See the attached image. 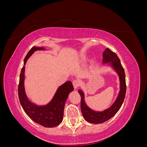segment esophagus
I'll return each instance as SVG.
<instances>
[{
  "instance_id": "esophagus-1",
  "label": "esophagus",
  "mask_w": 147,
  "mask_h": 147,
  "mask_svg": "<svg viewBox=\"0 0 147 147\" xmlns=\"http://www.w3.org/2000/svg\"><path fill=\"white\" fill-rule=\"evenodd\" d=\"M72 84H73V86L74 87V88L77 89L80 85V81L78 80L75 79L72 81Z\"/></svg>"
}]
</instances>
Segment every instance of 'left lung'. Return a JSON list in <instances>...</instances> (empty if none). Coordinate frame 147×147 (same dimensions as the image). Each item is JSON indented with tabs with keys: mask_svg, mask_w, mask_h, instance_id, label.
Masks as SVG:
<instances>
[{
	"mask_svg": "<svg viewBox=\"0 0 147 147\" xmlns=\"http://www.w3.org/2000/svg\"><path fill=\"white\" fill-rule=\"evenodd\" d=\"M103 60L102 63L107 64L111 66L116 72L119 79V91L116 100L109 108L102 112L91 109L86 105L84 100V94L82 90H79L78 92L81 96V110L84 119L89 123L93 124H100L104 123L112 118L121 108L123 102L125 98L126 91V84L125 73L121 65V62L116 53L107 48L103 52Z\"/></svg>",
	"mask_w": 147,
	"mask_h": 147,
	"instance_id": "1",
	"label": "left lung"
}]
</instances>
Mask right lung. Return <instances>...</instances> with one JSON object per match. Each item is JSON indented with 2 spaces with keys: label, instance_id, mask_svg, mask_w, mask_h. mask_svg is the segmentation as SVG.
I'll return each mask as SVG.
<instances>
[{
  "label": "right lung",
  "instance_id": "obj_1",
  "mask_svg": "<svg viewBox=\"0 0 147 147\" xmlns=\"http://www.w3.org/2000/svg\"><path fill=\"white\" fill-rule=\"evenodd\" d=\"M45 50L44 47H34L26 56L20 75L18 97L25 113L32 121L44 127H53L59 125L63 121L65 103L70 92L74 91V86L70 81L65 82L57 88L53 99L47 105H38L29 100L26 94L24 84L25 65L35 51Z\"/></svg>",
  "mask_w": 147,
  "mask_h": 147
}]
</instances>
